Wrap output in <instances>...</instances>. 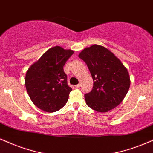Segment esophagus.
I'll list each match as a JSON object with an SVG mask.
<instances>
[{
	"instance_id": "34e87169",
	"label": "esophagus",
	"mask_w": 153,
	"mask_h": 153,
	"mask_svg": "<svg viewBox=\"0 0 153 153\" xmlns=\"http://www.w3.org/2000/svg\"><path fill=\"white\" fill-rule=\"evenodd\" d=\"M75 87L76 88H79L80 87V84H78V85H75Z\"/></svg>"
}]
</instances>
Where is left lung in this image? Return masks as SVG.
<instances>
[{
    "label": "left lung",
    "instance_id": "8db88e82",
    "mask_svg": "<svg viewBox=\"0 0 153 153\" xmlns=\"http://www.w3.org/2000/svg\"><path fill=\"white\" fill-rule=\"evenodd\" d=\"M78 57L86 63L94 81L91 91L85 95L88 106L100 113L117 107L130 88L126 68L111 51L101 45L86 48Z\"/></svg>",
    "mask_w": 153,
    "mask_h": 153
}]
</instances>
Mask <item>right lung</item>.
Masks as SVG:
<instances>
[{"mask_svg": "<svg viewBox=\"0 0 153 153\" xmlns=\"http://www.w3.org/2000/svg\"><path fill=\"white\" fill-rule=\"evenodd\" d=\"M73 53L71 50L53 47L27 71L25 88L32 102L40 110L53 113L67 102L72 88L68 85L63 67Z\"/></svg>", "mask_w": 153, "mask_h": 153, "instance_id": "add662e5", "label": "right lung"}]
</instances>
